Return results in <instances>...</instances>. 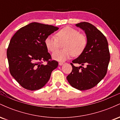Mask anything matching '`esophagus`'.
<instances>
[{"label":"esophagus","mask_w":120,"mask_h":120,"mask_svg":"<svg viewBox=\"0 0 120 120\" xmlns=\"http://www.w3.org/2000/svg\"><path fill=\"white\" fill-rule=\"evenodd\" d=\"M59 65H63V64H64V63H62V62H60V63H59Z\"/></svg>","instance_id":"1"}]
</instances>
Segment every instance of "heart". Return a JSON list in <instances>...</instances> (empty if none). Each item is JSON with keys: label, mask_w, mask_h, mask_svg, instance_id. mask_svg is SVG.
Returning a JSON list of instances; mask_svg holds the SVG:
<instances>
[{"label": "heart", "mask_w": 120, "mask_h": 120, "mask_svg": "<svg viewBox=\"0 0 120 120\" xmlns=\"http://www.w3.org/2000/svg\"><path fill=\"white\" fill-rule=\"evenodd\" d=\"M55 35H49L45 39V43L47 49L51 52H54L58 49L59 42L65 41L64 49L55 52L52 54V58L59 61H64L73 55H81L87 43L86 37L84 34L72 27L67 26L63 28Z\"/></svg>", "instance_id": "1"}]
</instances>
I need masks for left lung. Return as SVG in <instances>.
<instances>
[{"mask_svg": "<svg viewBox=\"0 0 120 120\" xmlns=\"http://www.w3.org/2000/svg\"><path fill=\"white\" fill-rule=\"evenodd\" d=\"M75 25L85 31L87 43L83 52L72 61L81 66L75 67L71 63L73 69L67 78L72 87L79 90H86L95 86L105 77L110 53L105 37L95 26L86 22Z\"/></svg>", "mask_w": 120, "mask_h": 120, "instance_id": "1", "label": "left lung"}]
</instances>
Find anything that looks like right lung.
<instances>
[{
  "instance_id": "add662e5",
  "label": "right lung",
  "mask_w": 120,
  "mask_h": 120,
  "mask_svg": "<svg viewBox=\"0 0 120 120\" xmlns=\"http://www.w3.org/2000/svg\"><path fill=\"white\" fill-rule=\"evenodd\" d=\"M59 29L32 22L20 28L11 39L7 51L10 73L24 89L33 91L45 86L58 62L51 60L45 45L47 37ZM47 62L46 64H43Z\"/></svg>"
}]
</instances>
